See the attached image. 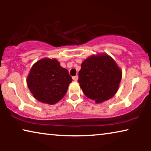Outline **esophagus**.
Wrapping results in <instances>:
<instances>
[{
    "label": "esophagus",
    "instance_id": "34e87169",
    "mask_svg": "<svg viewBox=\"0 0 151 151\" xmlns=\"http://www.w3.org/2000/svg\"><path fill=\"white\" fill-rule=\"evenodd\" d=\"M73 80H74V81H78V76H73Z\"/></svg>",
    "mask_w": 151,
    "mask_h": 151
}]
</instances>
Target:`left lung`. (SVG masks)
Returning a JSON list of instances; mask_svg holds the SVG:
<instances>
[{"mask_svg": "<svg viewBox=\"0 0 151 151\" xmlns=\"http://www.w3.org/2000/svg\"><path fill=\"white\" fill-rule=\"evenodd\" d=\"M78 76L84 94L96 103H102L116 93L122 72L111 56L98 54L82 62Z\"/></svg>", "mask_w": 151, "mask_h": 151, "instance_id": "1", "label": "left lung"}]
</instances>
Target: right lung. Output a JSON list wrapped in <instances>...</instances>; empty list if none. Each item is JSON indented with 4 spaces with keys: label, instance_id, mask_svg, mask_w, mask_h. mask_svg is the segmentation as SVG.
Listing matches in <instances>:
<instances>
[{
    "label": "right lung",
    "instance_id": "add662e5",
    "mask_svg": "<svg viewBox=\"0 0 151 151\" xmlns=\"http://www.w3.org/2000/svg\"><path fill=\"white\" fill-rule=\"evenodd\" d=\"M72 82L68 70L55 59L45 58L37 61L31 69L27 83L37 100L48 104L59 102Z\"/></svg>",
    "mask_w": 151,
    "mask_h": 151
}]
</instances>
